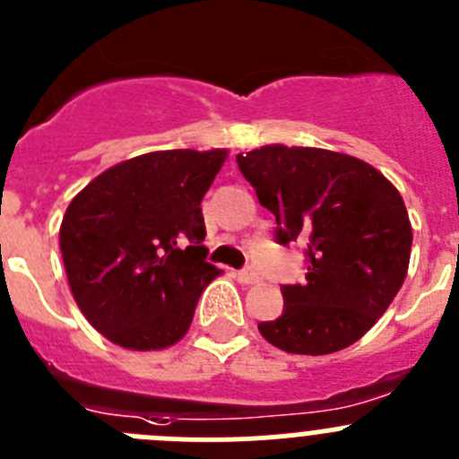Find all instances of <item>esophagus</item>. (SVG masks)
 <instances>
[{"label":"esophagus","mask_w":459,"mask_h":459,"mask_svg":"<svg viewBox=\"0 0 459 459\" xmlns=\"http://www.w3.org/2000/svg\"><path fill=\"white\" fill-rule=\"evenodd\" d=\"M237 280L241 284H255V281H259V275L252 268H243V271L237 273Z\"/></svg>","instance_id":"1"}]
</instances>
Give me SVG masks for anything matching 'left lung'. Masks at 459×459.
I'll list each match as a JSON object with an SVG mask.
<instances>
[{"instance_id":"8db88e82","label":"left lung","mask_w":459,"mask_h":459,"mask_svg":"<svg viewBox=\"0 0 459 459\" xmlns=\"http://www.w3.org/2000/svg\"><path fill=\"white\" fill-rule=\"evenodd\" d=\"M275 241H305L302 284H281L284 309L259 323L268 343L330 355L367 334L407 275L411 225L394 184L361 159L318 147L266 145L237 154Z\"/></svg>"}]
</instances>
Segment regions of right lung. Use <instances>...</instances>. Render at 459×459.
<instances>
[{
  "label": "right lung",
  "instance_id": "right-lung-1",
  "mask_svg": "<svg viewBox=\"0 0 459 459\" xmlns=\"http://www.w3.org/2000/svg\"><path fill=\"white\" fill-rule=\"evenodd\" d=\"M227 150H163L104 170L74 195L61 252L79 309L108 342L161 351L186 334L218 268L200 202Z\"/></svg>",
  "mask_w": 459,
  "mask_h": 459
}]
</instances>
